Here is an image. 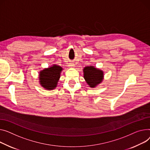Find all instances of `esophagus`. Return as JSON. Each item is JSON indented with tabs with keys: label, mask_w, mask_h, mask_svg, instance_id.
Here are the masks:
<instances>
[{
	"label": "esophagus",
	"mask_w": 150,
	"mask_h": 150,
	"mask_svg": "<svg viewBox=\"0 0 150 150\" xmlns=\"http://www.w3.org/2000/svg\"><path fill=\"white\" fill-rule=\"evenodd\" d=\"M70 67H75V64L73 63H69V65Z\"/></svg>",
	"instance_id": "34e87169"
}]
</instances>
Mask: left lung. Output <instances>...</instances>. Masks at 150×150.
Returning <instances> with one entry per match:
<instances>
[{"label":"left lung","instance_id":"obj_1","mask_svg":"<svg viewBox=\"0 0 150 150\" xmlns=\"http://www.w3.org/2000/svg\"><path fill=\"white\" fill-rule=\"evenodd\" d=\"M84 78L88 85L94 88L100 84L104 78V72L101 70L92 66L85 67L83 69Z\"/></svg>","mask_w":150,"mask_h":150}]
</instances>
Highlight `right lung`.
Here are the masks:
<instances>
[{
    "label": "right lung",
    "mask_w": 150,
    "mask_h": 150,
    "mask_svg": "<svg viewBox=\"0 0 150 150\" xmlns=\"http://www.w3.org/2000/svg\"><path fill=\"white\" fill-rule=\"evenodd\" d=\"M63 68L53 64L51 67L45 68L39 73L40 84L46 90H53L57 86Z\"/></svg>",
    "instance_id": "obj_1"
}]
</instances>
